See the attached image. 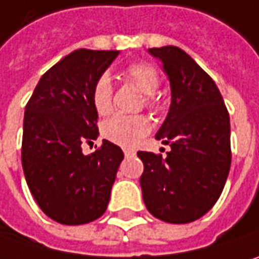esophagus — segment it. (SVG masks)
Listing matches in <instances>:
<instances>
[{
  "label": "esophagus",
  "mask_w": 259,
  "mask_h": 259,
  "mask_svg": "<svg viewBox=\"0 0 259 259\" xmlns=\"http://www.w3.org/2000/svg\"><path fill=\"white\" fill-rule=\"evenodd\" d=\"M124 155H126V158H130V157L135 155V151H132V150H124Z\"/></svg>",
  "instance_id": "34e87169"
}]
</instances>
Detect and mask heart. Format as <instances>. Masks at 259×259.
I'll return each instance as SVG.
<instances>
[{
  "label": "heart",
  "instance_id": "obj_1",
  "mask_svg": "<svg viewBox=\"0 0 259 259\" xmlns=\"http://www.w3.org/2000/svg\"><path fill=\"white\" fill-rule=\"evenodd\" d=\"M124 75L133 81L145 95H153L160 85L157 71L151 65L138 62L124 68ZM92 102L99 115H108L112 109V84L108 75H101L92 90ZM147 104L154 105L151 96L147 98ZM150 121L144 115H114L106 120L102 126V135L112 144L124 148L136 147L141 139L150 132Z\"/></svg>",
  "mask_w": 259,
  "mask_h": 259
}]
</instances>
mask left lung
Segmentation results:
<instances>
[{
	"instance_id": "left-lung-1",
	"label": "left lung",
	"mask_w": 259,
	"mask_h": 259,
	"mask_svg": "<svg viewBox=\"0 0 259 259\" xmlns=\"http://www.w3.org/2000/svg\"><path fill=\"white\" fill-rule=\"evenodd\" d=\"M163 63L172 102L155 138L170 151H139L142 197L155 218L193 223L220 199L230 172V115L215 81L175 46L148 50Z\"/></svg>"
}]
</instances>
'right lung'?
Instances as JSON below:
<instances>
[{"label":"right lung","instance_id":"right-lung-1","mask_svg":"<svg viewBox=\"0 0 259 259\" xmlns=\"http://www.w3.org/2000/svg\"><path fill=\"white\" fill-rule=\"evenodd\" d=\"M117 56L74 50L39 78L25 108L23 174L39 209L56 223L80 225L105 213L124 154L106 139L89 155L81 145L99 135L92 90Z\"/></svg>","mask_w":259,"mask_h":259}]
</instances>
